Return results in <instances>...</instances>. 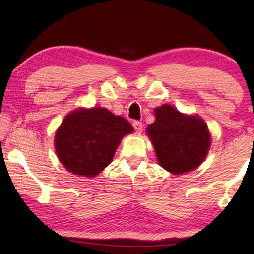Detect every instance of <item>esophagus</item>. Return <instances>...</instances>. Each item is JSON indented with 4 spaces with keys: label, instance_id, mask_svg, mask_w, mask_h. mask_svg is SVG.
Returning <instances> with one entry per match:
<instances>
[{
    "label": "esophagus",
    "instance_id": "1",
    "mask_svg": "<svg viewBox=\"0 0 254 254\" xmlns=\"http://www.w3.org/2000/svg\"><path fill=\"white\" fill-rule=\"evenodd\" d=\"M133 127H134V130L136 131V133L142 132V123L139 122V121L133 122Z\"/></svg>",
    "mask_w": 254,
    "mask_h": 254
}]
</instances>
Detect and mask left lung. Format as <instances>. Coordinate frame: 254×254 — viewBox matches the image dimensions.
<instances>
[{
  "instance_id": "8db88e82",
  "label": "left lung",
  "mask_w": 254,
  "mask_h": 254,
  "mask_svg": "<svg viewBox=\"0 0 254 254\" xmlns=\"http://www.w3.org/2000/svg\"><path fill=\"white\" fill-rule=\"evenodd\" d=\"M154 115L156 121L147 127V133L159 165L174 175L188 173L200 166L210 145V134L204 120L180 113L169 104L157 107Z\"/></svg>"
}]
</instances>
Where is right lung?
Wrapping results in <instances>:
<instances>
[{
	"mask_svg": "<svg viewBox=\"0 0 254 254\" xmlns=\"http://www.w3.org/2000/svg\"><path fill=\"white\" fill-rule=\"evenodd\" d=\"M132 132L128 121L104 107L77 109L56 132V153L68 171L92 178L110 165L122 137Z\"/></svg>",
	"mask_w": 254,
	"mask_h": 254,
	"instance_id": "right-lung-1",
	"label": "right lung"
}]
</instances>
